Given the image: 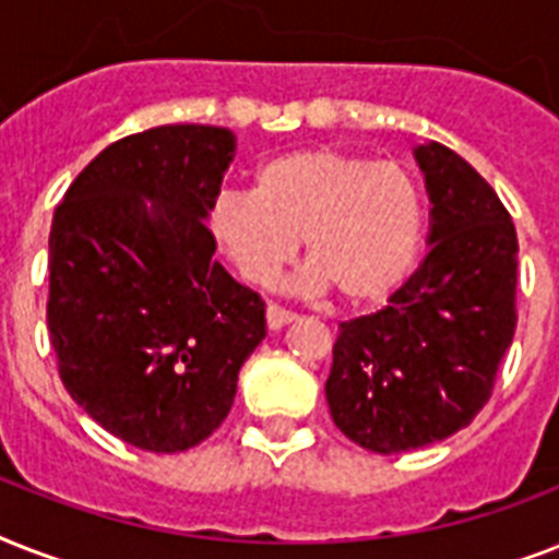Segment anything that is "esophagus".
Returning <instances> with one entry per match:
<instances>
[{"label": "esophagus", "mask_w": 559, "mask_h": 559, "mask_svg": "<svg viewBox=\"0 0 559 559\" xmlns=\"http://www.w3.org/2000/svg\"><path fill=\"white\" fill-rule=\"evenodd\" d=\"M289 322H296V313H289V310H284L278 305L266 307V324H270V331H281Z\"/></svg>", "instance_id": "1"}]
</instances>
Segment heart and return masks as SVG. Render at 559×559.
I'll list each match as a JSON object with an SVG mask.
<instances>
[{
	"label": "heart",
	"instance_id": "b5f03b06",
	"mask_svg": "<svg viewBox=\"0 0 559 559\" xmlns=\"http://www.w3.org/2000/svg\"><path fill=\"white\" fill-rule=\"evenodd\" d=\"M209 228L237 272L254 284H270L301 237L310 263L293 287H333L348 305H371L415 270L424 200L397 165L310 147L263 162L254 170V191L217 193Z\"/></svg>",
	"mask_w": 559,
	"mask_h": 559
}]
</instances>
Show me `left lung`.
<instances>
[{"mask_svg":"<svg viewBox=\"0 0 559 559\" xmlns=\"http://www.w3.org/2000/svg\"><path fill=\"white\" fill-rule=\"evenodd\" d=\"M429 252L371 316L340 324L324 382L333 424L380 455L450 438L485 408L516 331V228L469 162L415 147Z\"/></svg>","mask_w":559,"mask_h":559,"instance_id":"1","label":"left lung"}]
</instances>
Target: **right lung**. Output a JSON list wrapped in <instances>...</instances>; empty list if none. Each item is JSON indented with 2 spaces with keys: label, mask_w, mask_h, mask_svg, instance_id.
Here are the masks:
<instances>
[{
  "label": "right lung",
  "mask_w": 559,
  "mask_h": 559,
  "mask_svg": "<svg viewBox=\"0 0 559 559\" xmlns=\"http://www.w3.org/2000/svg\"><path fill=\"white\" fill-rule=\"evenodd\" d=\"M231 159L226 127H153L100 151L55 209L57 371L95 424L139 450L205 441L266 336V305L214 261L205 226Z\"/></svg>",
  "instance_id": "add662e5"
}]
</instances>
